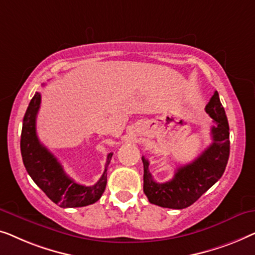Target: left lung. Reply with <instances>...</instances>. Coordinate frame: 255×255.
Returning <instances> with one entry per match:
<instances>
[{
  "mask_svg": "<svg viewBox=\"0 0 255 255\" xmlns=\"http://www.w3.org/2000/svg\"><path fill=\"white\" fill-rule=\"evenodd\" d=\"M206 112L214 121L213 143L192 163L178 167L170 181L153 180L149 172V162L142 157L143 191L150 203L171 209H184L192 206L223 175L230 155V132L217 91L207 104Z\"/></svg>",
  "mask_w": 255,
  "mask_h": 255,
  "instance_id": "obj_1",
  "label": "left lung"
}]
</instances>
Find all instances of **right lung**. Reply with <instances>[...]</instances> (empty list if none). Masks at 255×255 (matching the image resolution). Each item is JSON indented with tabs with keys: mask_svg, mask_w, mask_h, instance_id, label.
<instances>
[{
	"mask_svg": "<svg viewBox=\"0 0 255 255\" xmlns=\"http://www.w3.org/2000/svg\"><path fill=\"white\" fill-rule=\"evenodd\" d=\"M41 95L35 92L23 119L20 136V152L24 166L39 188L53 202L62 208L85 207L97 202L103 195L107 184V167L112 152L107 155L105 170L93 186L77 184L68 177L63 167L49 150L39 141L35 130L37 114L40 109Z\"/></svg>",
	"mask_w": 255,
	"mask_h": 255,
	"instance_id": "obj_1",
	"label": "right lung"
}]
</instances>
